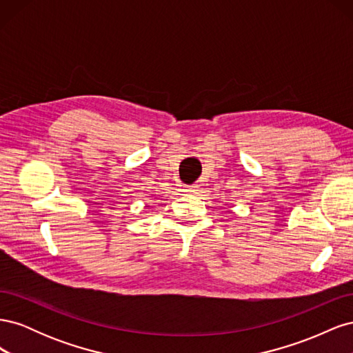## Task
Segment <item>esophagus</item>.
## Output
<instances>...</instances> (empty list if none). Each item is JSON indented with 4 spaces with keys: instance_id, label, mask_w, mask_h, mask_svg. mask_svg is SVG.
Here are the masks:
<instances>
[{
    "instance_id": "34e87169",
    "label": "esophagus",
    "mask_w": 353,
    "mask_h": 353,
    "mask_svg": "<svg viewBox=\"0 0 353 353\" xmlns=\"http://www.w3.org/2000/svg\"><path fill=\"white\" fill-rule=\"evenodd\" d=\"M185 191L190 194H197L199 193V185H190V187H187Z\"/></svg>"
}]
</instances>
